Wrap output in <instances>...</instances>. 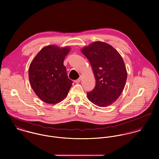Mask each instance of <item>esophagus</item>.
Here are the masks:
<instances>
[{
	"instance_id": "1",
	"label": "esophagus",
	"mask_w": 159,
	"mask_h": 159,
	"mask_svg": "<svg viewBox=\"0 0 159 159\" xmlns=\"http://www.w3.org/2000/svg\"><path fill=\"white\" fill-rule=\"evenodd\" d=\"M81 76H80L78 79L76 80L75 81V83H80V81H81Z\"/></svg>"
}]
</instances>
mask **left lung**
<instances>
[{"label":"left lung","mask_w":159,"mask_h":159,"mask_svg":"<svg viewBox=\"0 0 159 159\" xmlns=\"http://www.w3.org/2000/svg\"><path fill=\"white\" fill-rule=\"evenodd\" d=\"M89 60L96 84L87 93L88 98L94 105L105 107L114 103L123 91L127 80V70L120 54L111 46L95 42L81 49Z\"/></svg>","instance_id":"left-lung-1"}]
</instances>
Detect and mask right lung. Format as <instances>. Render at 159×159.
I'll use <instances>...</instances> for the list:
<instances>
[{
	"instance_id": "1",
	"label": "right lung",
	"mask_w": 159,
	"mask_h": 159,
	"mask_svg": "<svg viewBox=\"0 0 159 159\" xmlns=\"http://www.w3.org/2000/svg\"><path fill=\"white\" fill-rule=\"evenodd\" d=\"M69 47L43 48L30 64L29 78L32 89L44 102L55 104L65 98L72 81L68 78L64 61Z\"/></svg>"
}]
</instances>
